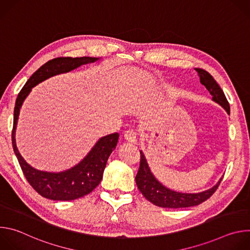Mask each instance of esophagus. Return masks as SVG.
Returning a JSON list of instances; mask_svg holds the SVG:
<instances>
[{
    "label": "esophagus",
    "instance_id": "1",
    "mask_svg": "<svg viewBox=\"0 0 250 250\" xmlns=\"http://www.w3.org/2000/svg\"><path fill=\"white\" fill-rule=\"evenodd\" d=\"M124 136H125V141L128 142V144H130V145H135L136 144L137 139H136V133H135L134 130L128 129V130L125 131Z\"/></svg>",
    "mask_w": 250,
    "mask_h": 250
}]
</instances>
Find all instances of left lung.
Here are the masks:
<instances>
[{
	"mask_svg": "<svg viewBox=\"0 0 250 250\" xmlns=\"http://www.w3.org/2000/svg\"><path fill=\"white\" fill-rule=\"evenodd\" d=\"M195 70L198 72L201 83L207 88L208 92L211 96V101L219 104L228 114H229V104L216 80L203 69L196 68ZM222 179L223 177L220 178V180L215 186L199 193H182L171 190L156 179L151 172L145 153L140 150V165L135 177V182L141 194L155 206L169 208H180L200 205L216 192Z\"/></svg>",
	"mask_w": 250,
	"mask_h": 250,
	"instance_id": "8db88e82",
	"label": "left lung"
}]
</instances>
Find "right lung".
<instances>
[{
	"mask_svg": "<svg viewBox=\"0 0 250 250\" xmlns=\"http://www.w3.org/2000/svg\"><path fill=\"white\" fill-rule=\"evenodd\" d=\"M101 57H59L49 60L39 68L26 81L18 95L15 111L12 142L24 177L30 186L42 197L53 201H72L91 193L103 179L104 170L111 153L115 150L119 133L102 136L87 155L76 165L60 172L35 169L21 155L16 144V129L21 105L31 89L40 83L60 74L71 72L82 65L100 61Z\"/></svg>",
	"mask_w": 250,
	"mask_h": 250,
	"instance_id": "right-lung-1",
	"label": "right lung"
}]
</instances>
